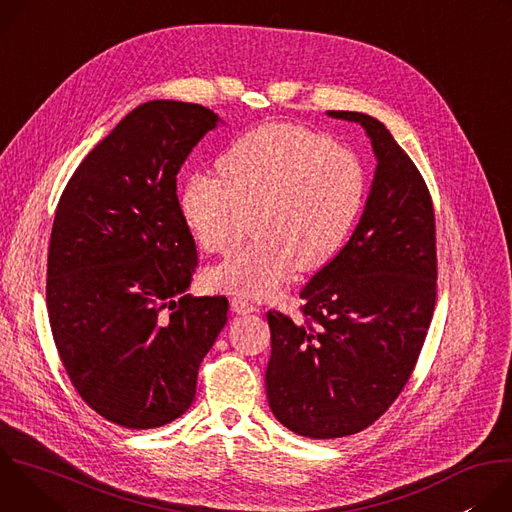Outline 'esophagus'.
I'll list each match as a JSON object with an SVG mask.
<instances>
[{
    "label": "esophagus",
    "instance_id": "34e87169",
    "mask_svg": "<svg viewBox=\"0 0 512 512\" xmlns=\"http://www.w3.org/2000/svg\"><path fill=\"white\" fill-rule=\"evenodd\" d=\"M231 308H233V312L239 314V316H247V314L259 312L257 306H253L251 302H247V300H243V298H233V300H231Z\"/></svg>",
    "mask_w": 512,
    "mask_h": 512
}]
</instances>
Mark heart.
<instances>
[{
	"instance_id": "b5f03b06",
	"label": "heart",
	"mask_w": 512,
	"mask_h": 512,
	"mask_svg": "<svg viewBox=\"0 0 512 512\" xmlns=\"http://www.w3.org/2000/svg\"><path fill=\"white\" fill-rule=\"evenodd\" d=\"M221 180L192 174L180 194L184 218L208 253H231L210 269L214 287L265 300L300 267H324L346 241L364 198L358 160L310 129L269 123L239 137L218 160Z\"/></svg>"
}]
</instances>
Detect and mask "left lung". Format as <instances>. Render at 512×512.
I'll return each instance as SVG.
<instances>
[{"label": "left lung", "instance_id": "obj_1", "mask_svg": "<svg viewBox=\"0 0 512 512\" xmlns=\"http://www.w3.org/2000/svg\"><path fill=\"white\" fill-rule=\"evenodd\" d=\"M369 135L377 168L340 253L300 291L306 322L269 312L267 399L281 425L312 440L377 421L409 381L435 306V218L429 190L389 129L328 111Z\"/></svg>", "mask_w": 512, "mask_h": 512}]
</instances>
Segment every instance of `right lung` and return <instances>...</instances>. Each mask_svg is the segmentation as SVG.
<instances>
[{"mask_svg": "<svg viewBox=\"0 0 512 512\" xmlns=\"http://www.w3.org/2000/svg\"><path fill=\"white\" fill-rule=\"evenodd\" d=\"M218 123L194 103L139 105L81 162L56 208L52 336L87 405L129 429L188 411L200 362L227 324L225 296L186 294L198 261L176 194L182 164Z\"/></svg>", "mask_w": 512, "mask_h": 512, "instance_id": "obj_1", "label": "right lung"}]
</instances>
